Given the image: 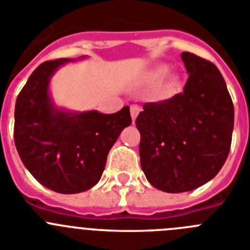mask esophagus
Returning a JSON list of instances; mask_svg holds the SVG:
<instances>
[{
    "instance_id": "1",
    "label": "esophagus",
    "mask_w": 250,
    "mask_h": 250,
    "mask_svg": "<svg viewBox=\"0 0 250 250\" xmlns=\"http://www.w3.org/2000/svg\"><path fill=\"white\" fill-rule=\"evenodd\" d=\"M139 112H140V106H139V105H131V106H130V114H131L132 121H135V119L138 118Z\"/></svg>"
}]
</instances>
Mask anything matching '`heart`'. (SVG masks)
<instances>
[{
  "instance_id": "obj_1",
  "label": "heart",
  "mask_w": 250,
  "mask_h": 250,
  "mask_svg": "<svg viewBox=\"0 0 250 250\" xmlns=\"http://www.w3.org/2000/svg\"><path fill=\"white\" fill-rule=\"evenodd\" d=\"M167 72H169V68H167V66H159V67L155 68L154 72H152V77H154L155 80H161V79H164V77L167 76ZM174 86H175V81L171 80L169 83V89H173Z\"/></svg>"
}]
</instances>
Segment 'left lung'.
Segmentation results:
<instances>
[{
    "label": "left lung",
    "mask_w": 250,
    "mask_h": 250,
    "mask_svg": "<svg viewBox=\"0 0 250 250\" xmlns=\"http://www.w3.org/2000/svg\"><path fill=\"white\" fill-rule=\"evenodd\" d=\"M182 60L189 74L183 92L144 104L135 121L141 169L167 193L190 191L219 173L234 126L233 101L216 66L190 52Z\"/></svg>",
    "instance_id": "1"
}]
</instances>
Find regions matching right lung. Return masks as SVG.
I'll return each instance as SVG.
<instances>
[{"label":"right lung","instance_id":"obj_1","mask_svg":"<svg viewBox=\"0 0 250 250\" xmlns=\"http://www.w3.org/2000/svg\"><path fill=\"white\" fill-rule=\"evenodd\" d=\"M70 61L41 63L15 106L13 135L22 163L37 182L61 194L81 193L98 184L110 149L131 124L129 106L115 114H101L68 111L55 105L48 90L51 77Z\"/></svg>","mask_w":250,"mask_h":250}]
</instances>
